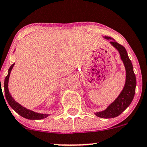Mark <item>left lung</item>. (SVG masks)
Listing matches in <instances>:
<instances>
[{
  "instance_id": "8db88e82",
  "label": "left lung",
  "mask_w": 147,
  "mask_h": 147,
  "mask_svg": "<svg viewBox=\"0 0 147 147\" xmlns=\"http://www.w3.org/2000/svg\"><path fill=\"white\" fill-rule=\"evenodd\" d=\"M105 38L107 40L112 39L110 37L107 36L105 37ZM110 43L119 51L120 57L125 67L126 81L124 88L117 98L111 105H109V106L105 110L94 113L96 116L101 118H105V119L114 118L119 116L129 106L134 99L136 85H137V81H136V77L133 70L132 63L129 58L126 49L124 48V46L120 45L114 40L110 41Z\"/></svg>"
}]
</instances>
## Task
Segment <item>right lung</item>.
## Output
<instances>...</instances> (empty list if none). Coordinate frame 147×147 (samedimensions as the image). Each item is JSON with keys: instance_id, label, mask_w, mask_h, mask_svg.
Masks as SVG:
<instances>
[{"instance_id": "1", "label": "right lung", "mask_w": 147, "mask_h": 147, "mask_svg": "<svg viewBox=\"0 0 147 147\" xmlns=\"http://www.w3.org/2000/svg\"><path fill=\"white\" fill-rule=\"evenodd\" d=\"M14 65L15 63L10 67L9 69H8V75L5 77V81H4V91H5V96L8 103L9 104V105L11 107L12 109H14L18 115H20L21 117L26 118V119H44V118H46L47 117H48L49 115H47V114L37 113V112H33V111L26 109L24 107H23L22 105H20V104L18 103V102L13 98V97L10 95L8 87V80H9L10 72H11ZM4 100H5V99H4Z\"/></svg>"}]
</instances>
